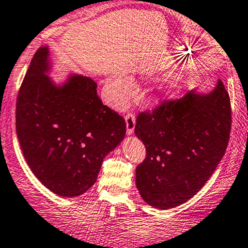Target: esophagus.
I'll list each match as a JSON object with an SVG mask.
<instances>
[{"mask_svg":"<svg viewBox=\"0 0 248 248\" xmlns=\"http://www.w3.org/2000/svg\"><path fill=\"white\" fill-rule=\"evenodd\" d=\"M124 121H126L127 134L132 136L134 132V127H136V117H134L133 114H127L126 117H124Z\"/></svg>","mask_w":248,"mask_h":248,"instance_id":"obj_1","label":"esophagus"}]
</instances>
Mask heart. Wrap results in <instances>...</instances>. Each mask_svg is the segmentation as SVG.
<instances>
[{
    "instance_id": "1",
    "label": "heart",
    "mask_w": 248,
    "mask_h": 248,
    "mask_svg": "<svg viewBox=\"0 0 248 248\" xmlns=\"http://www.w3.org/2000/svg\"><path fill=\"white\" fill-rule=\"evenodd\" d=\"M111 90L115 104L122 107L136 93L137 86L134 81L131 78H128V76H117V78H112ZM178 92H179L178 85L177 83H172V85H170L166 88L165 95L170 98V99H172V98L177 97Z\"/></svg>"
}]
</instances>
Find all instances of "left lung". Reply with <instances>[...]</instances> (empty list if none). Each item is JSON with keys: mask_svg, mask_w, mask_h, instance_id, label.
<instances>
[{"mask_svg": "<svg viewBox=\"0 0 248 248\" xmlns=\"http://www.w3.org/2000/svg\"><path fill=\"white\" fill-rule=\"evenodd\" d=\"M230 128L232 107L220 80L208 92L190 91L154 114L139 115L134 132L146 148L136 170L141 199L158 210L190 200L224 156Z\"/></svg>", "mask_w": 248, "mask_h": 248, "instance_id": "left-lung-1", "label": "left lung"}]
</instances>
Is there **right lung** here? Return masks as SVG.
Masks as SVG:
<instances>
[{
    "label": "right lung",
    "instance_id": "obj_1",
    "mask_svg": "<svg viewBox=\"0 0 248 248\" xmlns=\"http://www.w3.org/2000/svg\"><path fill=\"white\" fill-rule=\"evenodd\" d=\"M54 66L49 47L38 48L16 100V136L36 178L52 193L75 198L94 184L126 124L103 105L92 78L70 73L57 82L49 76Z\"/></svg>",
    "mask_w": 248,
    "mask_h": 248
}]
</instances>
